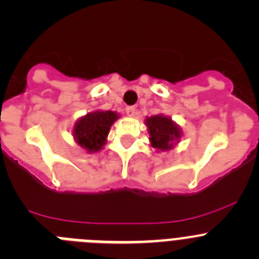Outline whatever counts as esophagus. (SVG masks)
<instances>
[{
  "label": "esophagus",
  "instance_id": "esophagus-1",
  "mask_svg": "<svg viewBox=\"0 0 259 259\" xmlns=\"http://www.w3.org/2000/svg\"><path fill=\"white\" fill-rule=\"evenodd\" d=\"M125 111H126V115L130 116V117L135 116V113H137V110H135L134 106H129V107L125 108Z\"/></svg>",
  "mask_w": 259,
  "mask_h": 259
}]
</instances>
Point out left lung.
I'll use <instances>...</instances> for the list:
<instances>
[{
	"label": "left lung",
	"mask_w": 259,
	"mask_h": 259,
	"mask_svg": "<svg viewBox=\"0 0 259 259\" xmlns=\"http://www.w3.org/2000/svg\"><path fill=\"white\" fill-rule=\"evenodd\" d=\"M147 129L149 133V142L151 146L158 152H166L172 149L180 141L181 133L180 126L168 116L154 115L144 120Z\"/></svg>",
	"instance_id": "1"
}]
</instances>
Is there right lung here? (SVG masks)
I'll return each mask as SVG.
<instances>
[{
  "mask_svg": "<svg viewBox=\"0 0 259 259\" xmlns=\"http://www.w3.org/2000/svg\"><path fill=\"white\" fill-rule=\"evenodd\" d=\"M120 117L115 111H92L81 116L72 127V137L88 153L100 152L107 143V135L113 122Z\"/></svg>",
  "mask_w": 259,
  "mask_h": 259,
  "instance_id": "obj_1",
  "label": "right lung"
}]
</instances>
